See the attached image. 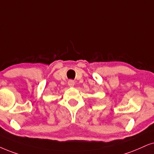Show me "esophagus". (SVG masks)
I'll list each match as a JSON object with an SVG mask.
<instances>
[{"mask_svg":"<svg viewBox=\"0 0 154 154\" xmlns=\"http://www.w3.org/2000/svg\"><path fill=\"white\" fill-rule=\"evenodd\" d=\"M68 85L70 87H73L74 85H75V81L72 80V79H69V80L68 81Z\"/></svg>","mask_w":154,"mask_h":154,"instance_id":"1","label":"esophagus"}]
</instances>
